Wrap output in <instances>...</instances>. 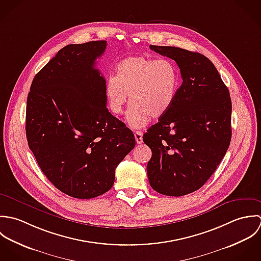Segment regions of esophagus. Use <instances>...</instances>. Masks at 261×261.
<instances>
[{"mask_svg": "<svg viewBox=\"0 0 261 261\" xmlns=\"http://www.w3.org/2000/svg\"><path fill=\"white\" fill-rule=\"evenodd\" d=\"M134 136H135V139H136V142L138 143V144H141L142 142H143V133L141 132V131H136L135 133H134Z\"/></svg>", "mask_w": 261, "mask_h": 261, "instance_id": "obj_1", "label": "esophagus"}]
</instances>
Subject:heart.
<instances>
[{
    "label": "heart",
    "mask_w": 261,
    "mask_h": 261,
    "mask_svg": "<svg viewBox=\"0 0 261 261\" xmlns=\"http://www.w3.org/2000/svg\"><path fill=\"white\" fill-rule=\"evenodd\" d=\"M179 75L175 64L168 59L129 57L117 64L116 75L106 83L109 109L122 113L129 96L127 122L133 128H142L152 118L165 115L177 95Z\"/></svg>",
    "instance_id": "heart-1"
}]
</instances>
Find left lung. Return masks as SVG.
<instances>
[{
  "mask_svg": "<svg viewBox=\"0 0 261 261\" xmlns=\"http://www.w3.org/2000/svg\"><path fill=\"white\" fill-rule=\"evenodd\" d=\"M150 49L176 62L182 84L168 112L143 135L152 151L147 175L157 193L180 197L202 188L225 156L232 135L231 98L205 55L174 46Z\"/></svg>",
  "mask_w": 261,
  "mask_h": 261,
  "instance_id": "1",
  "label": "left lung"
}]
</instances>
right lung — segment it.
Listing matches in <instances>:
<instances>
[{
	"label": "right lung",
	"mask_w": 261,
	"mask_h": 261,
	"mask_svg": "<svg viewBox=\"0 0 261 261\" xmlns=\"http://www.w3.org/2000/svg\"><path fill=\"white\" fill-rule=\"evenodd\" d=\"M106 47L105 40L66 45L34 76L27 98L29 148L53 186L75 199L108 192L135 146L106 107V80L95 67Z\"/></svg>",
	"instance_id": "right-lung-1"
}]
</instances>
